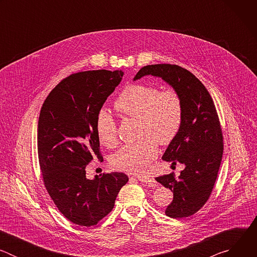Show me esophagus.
<instances>
[{
    "label": "esophagus",
    "instance_id": "esophagus-1",
    "mask_svg": "<svg viewBox=\"0 0 257 257\" xmlns=\"http://www.w3.org/2000/svg\"><path fill=\"white\" fill-rule=\"evenodd\" d=\"M140 182H142V183H149V184H156V181L153 179V178H150V177H138L137 178Z\"/></svg>",
    "mask_w": 257,
    "mask_h": 257
}]
</instances>
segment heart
<instances>
[{"mask_svg": "<svg viewBox=\"0 0 257 257\" xmlns=\"http://www.w3.org/2000/svg\"><path fill=\"white\" fill-rule=\"evenodd\" d=\"M116 111L139 121V141L126 144L112 158V165L121 171L142 175L159 153V142L170 143L178 134L183 118L179 93L151 84L133 83L126 86L115 100ZM96 134L101 144L111 148L117 143V127L113 118L101 111L96 119Z\"/></svg>", "mask_w": 257, "mask_h": 257, "instance_id": "1", "label": "heart"}]
</instances>
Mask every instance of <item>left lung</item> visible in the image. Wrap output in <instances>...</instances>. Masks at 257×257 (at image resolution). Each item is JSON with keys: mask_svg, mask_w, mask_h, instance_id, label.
<instances>
[{"mask_svg": "<svg viewBox=\"0 0 257 257\" xmlns=\"http://www.w3.org/2000/svg\"><path fill=\"white\" fill-rule=\"evenodd\" d=\"M148 75L162 78L182 100V124L163 160L185 168L178 178L169 174L156 180L174 194L166 214L173 218L187 217L204 205L212 191L223 157L222 129L210 94L191 72L171 64L148 65L133 80Z\"/></svg>", "mask_w": 257, "mask_h": 257, "instance_id": "1", "label": "left lung"}]
</instances>
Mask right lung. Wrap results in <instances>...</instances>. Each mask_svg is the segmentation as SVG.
I'll return each instance as SVG.
<instances>
[{"mask_svg": "<svg viewBox=\"0 0 257 257\" xmlns=\"http://www.w3.org/2000/svg\"><path fill=\"white\" fill-rule=\"evenodd\" d=\"M122 70H93L63 79L46 98L40 114L38 151L45 186L58 209L73 224L90 227L111 212L124 173L87 179L85 167L101 160L96 119L107 96L120 84Z\"/></svg>", "mask_w": 257, "mask_h": 257, "instance_id": "add662e5", "label": "right lung"}]
</instances>
